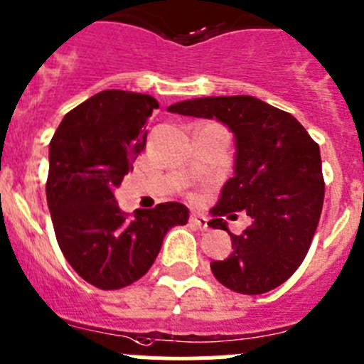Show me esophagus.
<instances>
[{"mask_svg": "<svg viewBox=\"0 0 364 364\" xmlns=\"http://www.w3.org/2000/svg\"><path fill=\"white\" fill-rule=\"evenodd\" d=\"M190 223H192L196 228H199V230H206V228H208V219H206V215L199 214V212H192Z\"/></svg>", "mask_w": 364, "mask_h": 364, "instance_id": "34e87169", "label": "esophagus"}]
</instances>
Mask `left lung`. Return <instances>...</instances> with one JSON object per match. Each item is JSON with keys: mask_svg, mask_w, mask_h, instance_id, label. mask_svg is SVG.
<instances>
[{"mask_svg": "<svg viewBox=\"0 0 364 364\" xmlns=\"http://www.w3.org/2000/svg\"><path fill=\"white\" fill-rule=\"evenodd\" d=\"M168 112L218 119L235 139L234 178L221 190L208 225L230 234L227 259L212 261L215 279L239 294L270 292L303 263L325 198L319 145L292 114L252 96L196 97ZM245 210L252 225L234 236L221 215Z\"/></svg>", "mask_w": 364, "mask_h": 364, "instance_id": "1", "label": "left lung"}]
</instances>
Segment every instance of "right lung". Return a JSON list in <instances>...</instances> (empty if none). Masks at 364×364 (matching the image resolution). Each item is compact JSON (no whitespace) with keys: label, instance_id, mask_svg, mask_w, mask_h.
I'll return each instance as SVG.
<instances>
[{"label":"right lung","instance_id":"right-lung-1","mask_svg":"<svg viewBox=\"0 0 364 364\" xmlns=\"http://www.w3.org/2000/svg\"><path fill=\"white\" fill-rule=\"evenodd\" d=\"M158 101L103 90L70 110L48 146L47 203L65 259L87 283L117 290L143 277L166 232L186 225L188 208L161 203L121 212L116 188L146 145L143 129Z\"/></svg>","mask_w":364,"mask_h":364}]
</instances>
